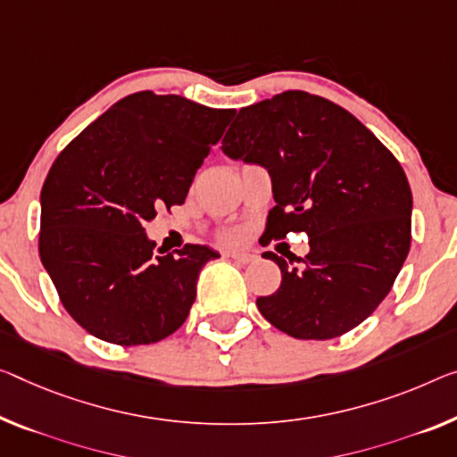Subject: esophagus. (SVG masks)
<instances>
[{"label":"esophagus","instance_id":"34e87169","mask_svg":"<svg viewBox=\"0 0 457 457\" xmlns=\"http://www.w3.org/2000/svg\"><path fill=\"white\" fill-rule=\"evenodd\" d=\"M227 257L233 259V262L241 263V265H247L251 263L253 259H255V255L253 253H247V251H233V253H227Z\"/></svg>","mask_w":457,"mask_h":457}]
</instances>
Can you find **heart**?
I'll list each match as a JSON object with an SVG mask.
<instances>
[{"mask_svg": "<svg viewBox=\"0 0 457 457\" xmlns=\"http://www.w3.org/2000/svg\"><path fill=\"white\" fill-rule=\"evenodd\" d=\"M235 237H237V235H228V237H227V238H235Z\"/></svg>", "mask_w": 457, "mask_h": 457, "instance_id": "1", "label": "heart"}]
</instances>
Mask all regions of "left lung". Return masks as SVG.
I'll list each match as a JSON object with an SVG mask.
<instances>
[{
    "label": "left lung",
    "mask_w": 457,
    "mask_h": 457,
    "mask_svg": "<svg viewBox=\"0 0 457 457\" xmlns=\"http://www.w3.org/2000/svg\"><path fill=\"white\" fill-rule=\"evenodd\" d=\"M230 159L268 170L276 206L265 237L306 233L311 251L259 296V312L296 339H333L366 320L411 249L412 194L396 157L353 114L320 96L284 91L241 108L222 138Z\"/></svg>",
    "instance_id": "obj_1"
}]
</instances>
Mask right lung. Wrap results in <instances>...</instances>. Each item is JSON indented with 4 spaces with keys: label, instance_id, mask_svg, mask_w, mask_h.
Instances as JSON below:
<instances>
[{
    "label": "right lung",
    "instance_id": "obj_1",
    "mask_svg": "<svg viewBox=\"0 0 457 457\" xmlns=\"http://www.w3.org/2000/svg\"><path fill=\"white\" fill-rule=\"evenodd\" d=\"M235 110L138 91L75 137L40 192V262L65 311L97 339L149 345L184 325L204 245L157 255L145 222L184 204Z\"/></svg>",
    "mask_w": 457,
    "mask_h": 457
}]
</instances>
